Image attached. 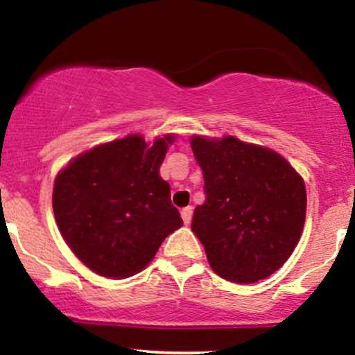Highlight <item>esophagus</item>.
Instances as JSON below:
<instances>
[{"label":"esophagus","mask_w":355,"mask_h":355,"mask_svg":"<svg viewBox=\"0 0 355 355\" xmlns=\"http://www.w3.org/2000/svg\"><path fill=\"white\" fill-rule=\"evenodd\" d=\"M181 218L184 221V225H189L191 218H193V208H184L181 211Z\"/></svg>","instance_id":"1"}]
</instances>
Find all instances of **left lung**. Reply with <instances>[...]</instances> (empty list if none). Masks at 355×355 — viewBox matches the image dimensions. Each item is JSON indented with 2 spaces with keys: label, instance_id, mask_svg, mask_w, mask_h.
<instances>
[{
  "label": "left lung",
  "instance_id": "1",
  "mask_svg": "<svg viewBox=\"0 0 355 355\" xmlns=\"http://www.w3.org/2000/svg\"><path fill=\"white\" fill-rule=\"evenodd\" d=\"M205 174L206 201L191 230L214 273L254 284L282 268L305 225L306 191L300 174L268 147L233 135L191 137Z\"/></svg>",
  "mask_w": 355,
  "mask_h": 355
}]
</instances>
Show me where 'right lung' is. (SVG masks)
<instances>
[{"label":"right lung","instance_id":"obj_1","mask_svg":"<svg viewBox=\"0 0 355 355\" xmlns=\"http://www.w3.org/2000/svg\"><path fill=\"white\" fill-rule=\"evenodd\" d=\"M176 135L141 134L92 147L55 178L53 213L63 240L92 272L127 278L144 270L159 246L182 226L159 176Z\"/></svg>","mask_w":355,"mask_h":355}]
</instances>
